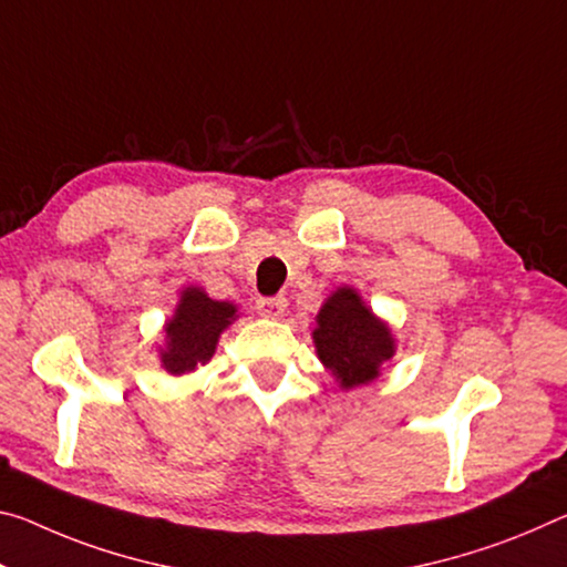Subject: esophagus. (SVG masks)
I'll return each mask as SVG.
<instances>
[{
  "label": "esophagus",
  "instance_id": "34e87169",
  "mask_svg": "<svg viewBox=\"0 0 567 567\" xmlns=\"http://www.w3.org/2000/svg\"><path fill=\"white\" fill-rule=\"evenodd\" d=\"M257 310H259V316H265V318H272V320L282 318L287 310V298L285 295H275V298H259Z\"/></svg>",
  "mask_w": 567,
  "mask_h": 567
}]
</instances>
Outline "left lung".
Instances as JSON below:
<instances>
[{
    "instance_id": "obj_1",
    "label": "left lung",
    "mask_w": 567,
    "mask_h": 567,
    "mask_svg": "<svg viewBox=\"0 0 567 567\" xmlns=\"http://www.w3.org/2000/svg\"><path fill=\"white\" fill-rule=\"evenodd\" d=\"M316 322L312 340L318 358L343 389L379 379L381 365L396 353L391 328L373 316L353 287H338Z\"/></svg>"
}]
</instances>
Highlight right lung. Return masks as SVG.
<instances>
[{
  "instance_id": "right-lung-1",
  "label": "right lung",
  "mask_w": 567,
  "mask_h": 567,
  "mask_svg": "<svg viewBox=\"0 0 567 567\" xmlns=\"http://www.w3.org/2000/svg\"><path fill=\"white\" fill-rule=\"evenodd\" d=\"M237 320L231 302L212 300L202 287H186L174 318L166 322V348H161V365L171 375L192 373L217 350L219 336Z\"/></svg>"
}]
</instances>
